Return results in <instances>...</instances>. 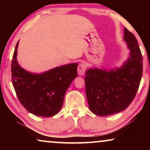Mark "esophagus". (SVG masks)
Wrapping results in <instances>:
<instances>
[{
    "label": "esophagus",
    "instance_id": "1",
    "mask_svg": "<svg viewBox=\"0 0 150 150\" xmlns=\"http://www.w3.org/2000/svg\"><path fill=\"white\" fill-rule=\"evenodd\" d=\"M86 71V66L84 64V63H81V64L79 65V66H78V74L80 76H83L84 75V74H85Z\"/></svg>",
    "mask_w": 150,
    "mask_h": 150
}]
</instances>
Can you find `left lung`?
<instances>
[{"label": "left lung", "mask_w": 150, "mask_h": 150, "mask_svg": "<svg viewBox=\"0 0 150 150\" xmlns=\"http://www.w3.org/2000/svg\"><path fill=\"white\" fill-rule=\"evenodd\" d=\"M130 55L120 68H98L85 71V89L93 113L106 116L128 108L136 96L142 77L143 57L136 38L124 28V38Z\"/></svg>", "instance_id": "left-lung-1"}]
</instances>
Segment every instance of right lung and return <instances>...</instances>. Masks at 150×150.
<instances>
[{
  "mask_svg": "<svg viewBox=\"0 0 150 150\" xmlns=\"http://www.w3.org/2000/svg\"><path fill=\"white\" fill-rule=\"evenodd\" d=\"M16 44L11 62V80L22 105L37 116L49 117L60 111L65 92L78 76V63L53 68L46 72L33 74L24 70L17 61Z\"/></svg>",
  "mask_w": 150,
  "mask_h": 150,
  "instance_id": "1",
  "label": "right lung"
}]
</instances>
